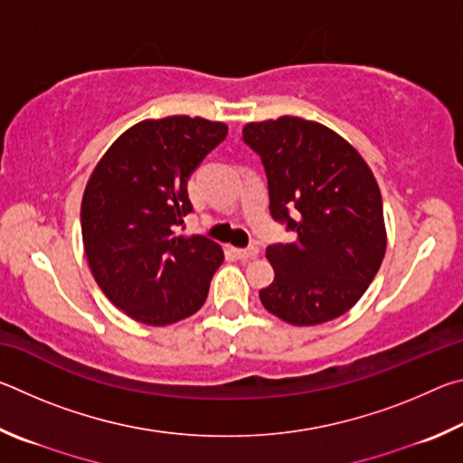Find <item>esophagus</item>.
<instances>
[{
	"label": "esophagus",
	"mask_w": 463,
	"mask_h": 463,
	"mask_svg": "<svg viewBox=\"0 0 463 463\" xmlns=\"http://www.w3.org/2000/svg\"><path fill=\"white\" fill-rule=\"evenodd\" d=\"M232 253L237 260L241 261H249V260H255L257 255H260V249L257 247H247V249H232Z\"/></svg>",
	"instance_id": "esophagus-1"
}]
</instances>
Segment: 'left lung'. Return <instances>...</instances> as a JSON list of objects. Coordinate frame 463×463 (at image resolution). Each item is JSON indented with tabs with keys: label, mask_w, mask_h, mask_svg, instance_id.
<instances>
[{
	"label": "left lung",
	"mask_w": 463,
	"mask_h": 463,
	"mask_svg": "<svg viewBox=\"0 0 463 463\" xmlns=\"http://www.w3.org/2000/svg\"><path fill=\"white\" fill-rule=\"evenodd\" d=\"M242 140L261 156L269 210L294 241L269 245L276 278L260 292L296 326L339 318L370 288L386 255L382 194L372 169L325 124L281 116L249 122Z\"/></svg>",
	"instance_id": "8db88e82"
}]
</instances>
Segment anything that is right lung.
Segmentation results:
<instances>
[{
    "mask_svg": "<svg viewBox=\"0 0 463 463\" xmlns=\"http://www.w3.org/2000/svg\"><path fill=\"white\" fill-rule=\"evenodd\" d=\"M226 132L200 116L143 120L91 171L81 200L85 257L108 300L138 323L174 325L206 302L224 253L177 229L192 213L187 179Z\"/></svg>",
    "mask_w": 463,
    "mask_h": 463,
    "instance_id": "obj_1",
    "label": "right lung"
}]
</instances>
